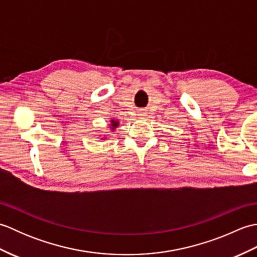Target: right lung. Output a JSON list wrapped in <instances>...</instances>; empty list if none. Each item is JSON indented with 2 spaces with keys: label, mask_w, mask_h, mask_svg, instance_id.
<instances>
[{
  "label": "right lung",
  "mask_w": 257,
  "mask_h": 257,
  "mask_svg": "<svg viewBox=\"0 0 257 257\" xmlns=\"http://www.w3.org/2000/svg\"><path fill=\"white\" fill-rule=\"evenodd\" d=\"M119 122L118 121H114V120H111V129H116V127H118Z\"/></svg>",
  "instance_id": "add662e5"
}]
</instances>
